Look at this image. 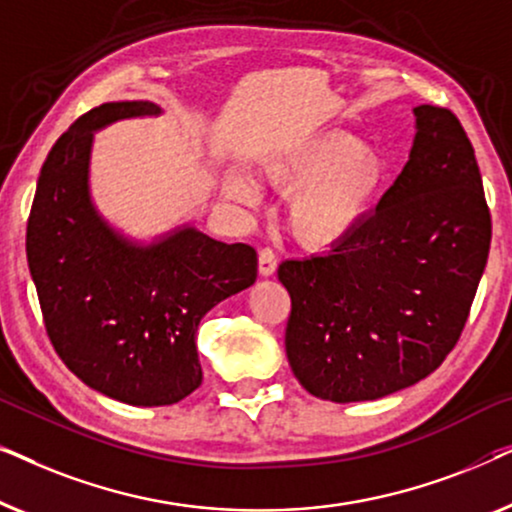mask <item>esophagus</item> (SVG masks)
I'll list each match as a JSON object with an SVG mask.
<instances>
[{
    "label": "esophagus",
    "instance_id": "1",
    "mask_svg": "<svg viewBox=\"0 0 512 512\" xmlns=\"http://www.w3.org/2000/svg\"><path fill=\"white\" fill-rule=\"evenodd\" d=\"M258 270H261L263 277H270L272 272L277 270V254L272 247H263L258 251Z\"/></svg>",
    "mask_w": 512,
    "mask_h": 512
}]
</instances>
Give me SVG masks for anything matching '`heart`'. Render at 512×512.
Segmentation results:
<instances>
[{"mask_svg": "<svg viewBox=\"0 0 512 512\" xmlns=\"http://www.w3.org/2000/svg\"><path fill=\"white\" fill-rule=\"evenodd\" d=\"M382 174V158L347 135L314 137L268 167V177L282 191L296 193L293 233L314 249L333 247L359 226ZM226 191L237 202L249 205L256 200L254 184L237 174L228 179Z\"/></svg>", "mask_w": 512, "mask_h": 512, "instance_id": "1", "label": "heart"}]
</instances>
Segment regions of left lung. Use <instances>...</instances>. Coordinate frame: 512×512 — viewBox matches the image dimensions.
<instances>
[{
	"mask_svg": "<svg viewBox=\"0 0 512 512\" xmlns=\"http://www.w3.org/2000/svg\"><path fill=\"white\" fill-rule=\"evenodd\" d=\"M410 160L380 205L321 256L279 265L286 356L312 396L375 401L457 345L492 242L471 139L450 109L415 107Z\"/></svg>",
	"mask_w": 512,
	"mask_h": 512,
	"instance_id": "left-lung-1",
	"label": "left lung"
}]
</instances>
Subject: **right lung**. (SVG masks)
Here are the masks:
<instances>
[{"mask_svg":"<svg viewBox=\"0 0 512 512\" xmlns=\"http://www.w3.org/2000/svg\"><path fill=\"white\" fill-rule=\"evenodd\" d=\"M158 111L144 100L107 102L76 118L41 167L27 219V263L55 352L90 389L144 408L200 387V319L258 272L254 247L195 228L132 247L90 205L93 130Z\"/></svg>","mask_w":512,"mask_h":512,"instance_id":"1","label":"right lung"}]
</instances>
